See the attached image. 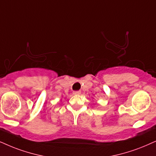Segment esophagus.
<instances>
[{
  "label": "esophagus",
  "mask_w": 156,
  "mask_h": 156,
  "mask_svg": "<svg viewBox=\"0 0 156 156\" xmlns=\"http://www.w3.org/2000/svg\"><path fill=\"white\" fill-rule=\"evenodd\" d=\"M81 94V92L80 90H76V91H73V94L74 95H80Z\"/></svg>",
  "instance_id": "obj_1"
}]
</instances>
